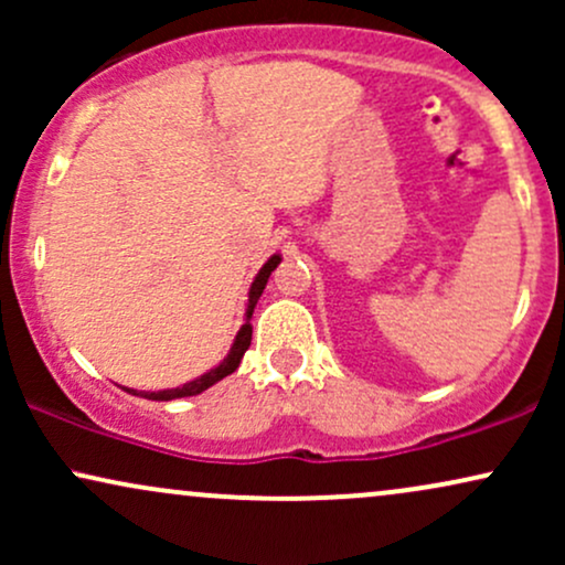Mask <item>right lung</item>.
Here are the masks:
<instances>
[{
    "label": "right lung",
    "mask_w": 565,
    "mask_h": 565,
    "mask_svg": "<svg viewBox=\"0 0 565 565\" xmlns=\"http://www.w3.org/2000/svg\"><path fill=\"white\" fill-rule=\"evenodd\" d=\"M278 263H281V257H278V255L270 257V260L265 263L263 268H260V274L255 276V281H252V289H249V305H246V321L242 323V329H238L236 340H233V345H231V353L225 355L223 364L215 366V369H210V372L201 374V377H196V380L185 382L183 387H172V391H157V393H148V391L142 393V391H140V393H138V391H129V387H127V393H132V395H142V398H148V401L188 398V395H199V393H204L206 387H212V385H215V382H220L223 377H228V374L236 372L238 364H242V359H244L246 348H249V342H252V323H249V319H252V313H255V305H257V300H260V295H263L265 284H268V278H270V274H274V270H276V265H278Z\"/></svg>",
    "instance_id": "right-lung-1"
}]
</instances>
